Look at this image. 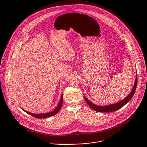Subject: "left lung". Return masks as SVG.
<instances>
[{"mask_svg": "<svg viewBox=\"0 0 147 147\" xmlns=\"http://www.w3.org/2000/svg\"><path fill=\"white\" fill-rule=\"evenodd\" d=\"M137 76H136V81L134 83V85L133 87V88L132 90V91H131V92L130 93V94L125 98L124 99L122 100L121 101L117 103H115V104H112V105H107V106H105V107H100V106H97L96 105L94 104L93 103H92L91 102H90V100H88L85 96H84V99L86 101V102L87 103V104L94 111L99 112H115L119 109H120L121 108H122L124 105H125L133 97V96L134 95L136 88H137Z\"/></svg>", "mask_w": 147, "mask_h": 147, "instance_id": "obj_1", "label": "left lung"}]
</instances>
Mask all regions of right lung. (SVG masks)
<instances>
[{
  "label": "right lung",
  "instance_id": "add662e5",
  "mask_svg": "<svg viewBox=\"0 0 147 147\" xmlns=\"http://www.w3.org/2000/svg\"><path fill=\"white\" fill-rule=\"evenodd\" d=\"M62 104H63V95L61 96L60 99V102L58 105V106L57 107V108L53 111L52 112H50V113H43V114H34V113H31L30 112H28L27 111H24V112H26V113L30 114V115L32 116L33 117H35V118H38V119H42V118H46V117H49L51 116H52L53 115H55V114H56L61 109V106H62Z\"/></svg>",
  "mask_w": 147,
  "mask_h": 147
}]
</instances>
